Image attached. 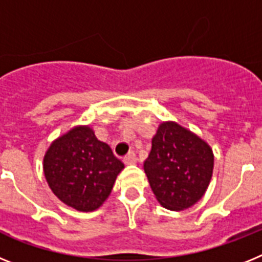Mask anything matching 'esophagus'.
Returning <instances> with one entry per match:
<instances>
[{"mask_svg": "<svg viewBox=\"0 0 262 262\" xmlns=\"http://www.w3.org/2000/svg\"><path fill=\"white\" fill-rule=\"evenodd\" d=\"M136 161H137V157H136V154H134L133 151H130L128 156L124 157L125 165H133V163H136Z\"/></svg>", "mask_w": 262, "mask_h": 262, "instance_id": "1", "label": "esophagus"}]
</instances>
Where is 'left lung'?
<instances>
[{"label":"left lung","mask_w":262,"mask_h":262,"mask_svg":"<svg viewBox=\"0 0 262 262\" xmlns=\"http://www.w3.org/2000/svg\"><path fill=\"white\" fill-rule=\"evenodd\" d=\"M147 181L161 206L182 211L202 199L213 171L210 145L174 121L158 126L144 162Z\"/></svg>","instance_id":"left-lung-1"}]
</instances>
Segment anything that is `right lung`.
Returning a JSON list of instances; mask_svg holds the SVG:
<instances>
[{
    "mask_svg": "<svg viewBox=\"0 0 262 262\" xmlns=\"http://www.w3.org/2000/svg\"><path fill=\"white\" fill-rule=\"evenodd\" d=\"M122 169L124 163L90 126H75L56 138L43 158L52 192L81 212L97 210L105 202Z\"/></svg>",
    "mask_w": 262,
    "mask_h": 262,
    "instance_id": "obj_1",
    "label": "right lung"
}]
</instances>
